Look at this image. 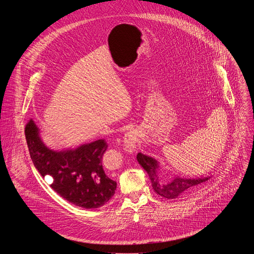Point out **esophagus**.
I'll use <instances>...</instances> for the list:
<instances>
[{"label": "esophagus", "instance_id": "obj_1", "mask_svg": "<svg viewBox=\"0 0 254 254\" xmlns=\"http://www.w3.org/2000/svg\"><path fill=\"white\" fill-rule=\"evenodd\" d=\"M137 141V135L135 131L129 130L125 134L124 137V148L127 153H133L135 151V146Z\"/></svg>", "mask_w": 254, "mask_h": 254}]
</instances>
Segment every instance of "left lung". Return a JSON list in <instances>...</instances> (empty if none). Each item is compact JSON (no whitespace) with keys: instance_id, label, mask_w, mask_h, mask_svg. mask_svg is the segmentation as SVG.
<instances>
[{"instance_id":"left-lung-1","label":"left lung","mask_w":254,"mask_h":254,"mask_svg":"<svg viewBox=\"0 0 254 254\" xmlns=\"http://www.w3.org/2000/svg\"><path fill=\"white\" fill-rule=\"evenodd\" d=\"M136 160L138 164L149 174L152 186L155 192L167 199H175L179 195L190 192L210 179L209 176L204 178L198 177V178H192V179L176 177L173 180L168 181V182H164L159 176V173H158L159 166H158V162L155 159L143 155L141 153H138L136 156Z\"/></svg>"}]
</instances>
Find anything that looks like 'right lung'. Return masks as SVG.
<instances>
[{
    "instance_id": "add662e5",
    "label": "right lung",
    "mask_w": 254,
    "mask_h": 254,
    "mask_svg": "<svg viewBox=\"0 0 254 254\" xmlns=\"http://www.w3.org/2000/svg\"><path fill=\"white\" fill-rule=\"evenodd\" d=\"M25 135L35 168L42 177L52 178L50 187L65 200L92 209L105 205L115 195L117 182L106 176L101 165L107 149L104 139L56 152L43 143L32 120L25 127Z\"/></svg>"
}]
</instances>
